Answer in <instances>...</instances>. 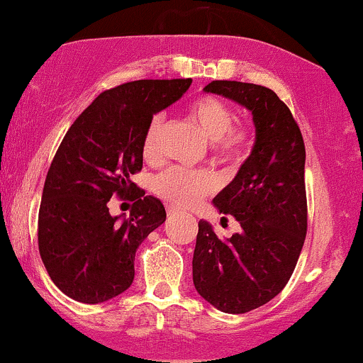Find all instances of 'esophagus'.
I'll use <instances>...</instances> for the list:
<instances>
[{
  "instance_id": "34e87169",
  "label": "esophagus",
  "mask_w": 363,
  "mask_h": 363,
  "mask_svg": "<svg viewBox=\"0 0 363 363\" xmlns=\"http://www.w3.org/2000/svg\"><path fill=\"white\" fill-rule=\"evenodd\" d=\"M177 213H179V209H177V208H174V206L167 208V215H169V216H176Z\"/></svg>"
}]
</instances>
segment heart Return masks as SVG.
<instances>
[{"label":"heart","instance_id":"heart-1","mask_svg":"<svg viewBox=\"0 0 363 363\" xmlns=\"http://www.w3.org/2000/svg\"><path fill=\"white\" fill-rule=\"evenodd\" d=\"M189 116L211 140V152L223 164H237L247 155L252 135L245 126H233V111L215 96H201L189 106ZM165 126L162 113L148 121L142 140V154L148 162L160 157V138ZM216 177L209 170L169 167L155 179V193L177 208H189L216 189Z\"/></svg>","mask_w":363,"mask_h":363}]
</instances>
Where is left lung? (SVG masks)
Segmentation results:
<instances>
[{
  "mask_svg": "<svg viewBox=\"0 0 363 363\" xmlns=\"http://www.w3.org/2000/svg\"><path fill=\"white\" fill-rule=\"evenodd\" d=\"M204 91L245 106L255 125L252 154L213 199L242 231L220 240L201 220L193 257L196 291L220 311L242 314L276 298L298 264L308 231L306 148L291 110L269 87L213 81Z\"/></svg>",
  "mask_w": 363,
  "mask_h": 363,
  "instance_id": "obj_1",
  "label": "left lung"
}]
</instances>
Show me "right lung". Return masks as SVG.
<instances>
[{
	"label": "right lung",
	"mask_w": 363,
	"mask_h": 363,
	"mask_svg": "<svg viewBox=\"0 0 363 363\" xmlns=\"http://www.w3.org/2000/svg\"><path fill=\"white\" fill-rule=\"evenodd\" d=\"M193 79H140L103 91L67 130L43 186L38 250L69 298L98 304L132 286L135 252L165 221V208L130 181L142 170V140L155 113L176 103ZM113 195L135 201L128 218L111 217Z\"/></svg>",
	"instance_id": "add662e5"
}]
</instances>
